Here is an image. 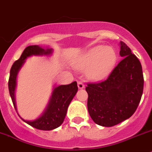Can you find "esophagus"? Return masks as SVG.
<instances>
[{
	"label": "esophagus",
	"mask_w": 152,
	"mask_h": 152,
	"mask_svg": "<svg viewBox=\"0 0 152 152\" xmlns=\"http://www.w3.org/2000/svg\"><path fill=\"white\" fill-rule=\"evenodd\" d=\"M78 84V88H79V89H83V88H85V85L83 84V83H82V82L79 81L77 83Z\"/></svg>",
	"instance_id": "obj_1"
}]
</instances>
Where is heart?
<instances>
[{
    "instance_id": "heart-1",
    "label": "heart",
    "mask_w": 152,
    "mask_h": 152,
    "mask_svg": "<svg viewBox=\"0 0 152 152\" xmlns=\"http://www.w3.org/2000/svg\"><path fill=\"white\" fill-rule=\"evenodd\" d=\"M117 55L111 47L98 45L90 49L77 64L82 70L88 69L87 75L91 79L99 80L111 72L117 62Z\"/></svg>"
}]
</instances>
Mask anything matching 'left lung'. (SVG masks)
Returning a JSON list of instances; mask_svg holds the SVG:
<instances>
[{
    "label": "left lung",
    "instance_id": "8db88e82",
    "mask_svg": "<svg viewBox=\"0 0 152 152\" xmlns=\"http://www.w3.org/2000/svg\"><path fill=\"white\" fill-rule=\"evenodd\" d=\"M120 55L124 58L108 77L86 87L90 117L102 126H113L129 118L142 95L144 78L140 61L123 42Z\"/></svg>",
    "mask_w": 152,
    "mask_h": 152
}]
</instances>
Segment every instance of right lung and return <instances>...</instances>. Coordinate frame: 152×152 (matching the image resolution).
Returning a JSON list of instances; mask_svg holds the SVG:
<instances>
[{"instance_id":"add662e5","label":"right lung","mask_w":152,"mask_h":152,"mask_svg":"<svg viewBox=\"0 0 152 152\" xmlns=\"http://www.w3.org/2000/svg\"><path fill=\"white\" fill-rule=\"evenodd\" d=\"M52 54V49H44L39 45H30L26 48L20 59L13 63V66L10 72V78L8 82L10 95L11 97L13 106L16 110V102H15V89L16 86V76L19 70L23 64L25 63L27 57L31 56L49 55ZM78 91L77 83L73 82L69 85H62L54 88L52 95L50 98L47 107L45 110L42 115L32 121L23 120L28 124L38 129L41 130H52L59 127L64 122L66 117V111L69 104L73 97L76 95Z\"/></svg>"}]
</instances>
